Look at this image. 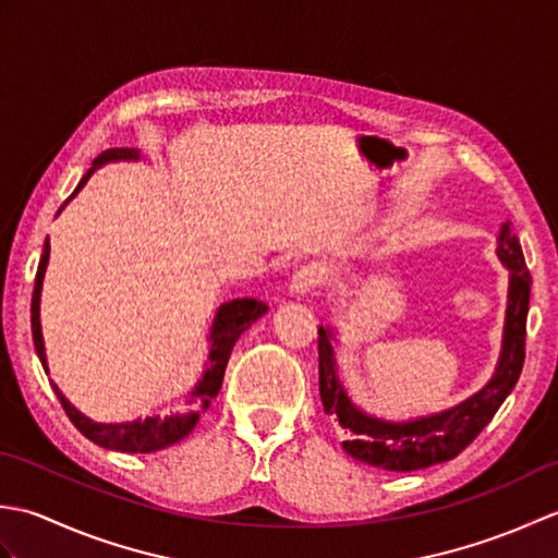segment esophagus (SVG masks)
<instances>
[{"mask_svg": "<svg viewBox=\"0 0 558 558\" xmlns=\"http://www.w3.org/2000/svg\"><path fill=\"white\" fill-rule=\"evenodd\" d=\"M318 282V272L314 266H302L298 272H294L292 280H290V294L292 298H306Z\"/></svg>", "mask_w": 558, "mask_h": 558, "instance_id": "1", "label": "esophagus"}]
</instances>
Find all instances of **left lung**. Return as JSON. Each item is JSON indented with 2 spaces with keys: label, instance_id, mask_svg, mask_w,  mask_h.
Here are the masks:
<instances>
[{
  "label": "left lung",
  "instance_id": "8db88e82",
  "mask_svg": "<svg viewBox=\"0 0 558 558\" xmlns=\"http://www.w3.org/2000/svg\"><path fill=\"white\" fill-rule=\"evenodd\" d=\"M496 256L508 268V302L499 364L477 393L460 400L453 408L405 422H390L364 412L360 405H354L338 376V330L330 326L318 328V390H322L324 412L345 432L348 441H342V448L354 460L390 472H412L456 458L462 448L475 441L515 388L525 362L532 278L523 248L511 232V222H504L496 236Z\"/></svg>",
  "mask_w": 558,
  "mask_h": 558
}]
</instances>
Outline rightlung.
I'll return each instance as SVG.
<instances>
[{"label": "right lung", "mask_w": 558, "mask_h": 558, "mask_svg": "<svg viewBox=\"0 0 558 558\" xmlns=\"http://www.w3.org/2000/svg\"><path fill=\"white\" fill-rule=\"evenodd\" d=\"M141 158L144 156H141L138 148L102 150L100 156L93 160V168L81 177V182L74 189V194H71L62 204V208L57 210V216L64 210L69 201L74 198L83 186H86L90 174L100 170L102 165L136 162ZM47 260H50V240H45V246H43V256L38 264V272H35V288H33V300H31V328H33L35 352H38L45 374H50V369H47L45 340H43V328H40V294H43ZM266 312H268V306L254 298L230 300V302L218 306V312H216V316H213V324L208 330V357H206L204 372H201V376L196 378V384L186 390V396L180 402V408L168 412V414H153V417H144V420L138 417L132 422H96L71 405L57 384H52V388H54L59 402H62L66 417L74 422L76 429L86 438H90L93 444L122 450V453H156V450H162L172 444H180L184 436L192 434V429L201 417V412H204L210 405V400L218 396V390L222 386L225 366H228L234 342L240 340L244 330L254 322H258V318Z\"/></svg>", "instance_id": "add662e5"}]
</instances>
